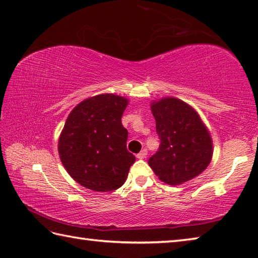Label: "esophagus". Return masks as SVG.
Wrapping results in <instances>:
<instances>
[{"label":"esophagus","instance_id":"1","mask_svg":"<svg viewBox=\"0 0 258 258\" xmlns=\"http://www.w3.org/2000/svg\"><path fill=\"white\" fill-rule=\"evenodd\" d=\"M147 156H148V151H147V149L142 150L141 152H140V153H138V154H137L138 159H144V158H147Z\"/></svg>","mask_w":258,"mask_h":258}]
</instances>
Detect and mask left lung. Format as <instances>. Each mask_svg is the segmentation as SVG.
I'll return each instance as SVG.
<instances>
[{
    "label": "left lung",
    "mask_w": 258,
    "mask_h": 258,
    "mask_svg": "<svg viewBox=\"0 0 258 258\" xmlns=\"http://www.w3.org/2000/svg\"><path fill=\"white\" fill-rule=\"evenodd\" d=\"M160 147L149 166L168 185H181L207 169L212 160L213 142L198 111L175 97L151 102Z\"/></svg>",
    "instance_id": "1"
}]
</instances>
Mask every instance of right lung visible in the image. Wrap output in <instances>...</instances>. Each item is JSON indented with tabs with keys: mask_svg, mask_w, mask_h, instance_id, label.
Instances as JSON below:
<instances>
[{
	"mask_svg": "<svg viewBox=\"0 0 258 258\" xmlns=\"http://www.w3.org/2000/svg\"><path fill=\"white\" fill-rule=\"evenodd\" d=\"M128 99L114 93L87 98L68 116L58 139V154L69 175L95 191L124 184L135 157L126 149L121 124Z\"/></svg>",
	"mask_w": 258,
	"mask_h": 258,
	"instance_id": "obj_1",
	"label": "right lung"
}]
</instances>
